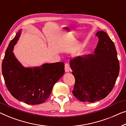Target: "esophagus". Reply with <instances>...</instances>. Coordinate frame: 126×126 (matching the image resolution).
Wrapping results in <instances>:
<instances>
[{
    "mask_svg": "<svg viewBox=\"0 0 126 126\" xmlns=\"http://www.w3.org/2000/svg\"><path fill=\"white\" fill-rule=\"evenodd\" d=\"M64 68H65V72H68L71 71L70 66H69V64L68 63H65V64Z\"/></svg>",
    "mask_w": 126,
    "mask_h": 126,
    "instance_id": "1",
    "label": "esophagus"
}]
</instances>
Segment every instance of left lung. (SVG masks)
Returning a JSON list of instances; mask_svg holds the SVG:
<instances>
[{
  "mask_svg": "<svg viewBox=\"0 0 126 126\" xmlns=\"http://www.w3.org/2000/svg\"><path fill=\"white\" fill-rule=\"evenodd\" d=\"M99 41L93 54L71 59L75 78L72 93L82 102H94L105 98L112 91L119 72V62L113 42L106 32L95 34Z\"/></svg>",
  "mask_w": 126,
  "mask_h": 126,
  "instance_id": "8db88e82",
  "label": "left lung"
}]
</instances>
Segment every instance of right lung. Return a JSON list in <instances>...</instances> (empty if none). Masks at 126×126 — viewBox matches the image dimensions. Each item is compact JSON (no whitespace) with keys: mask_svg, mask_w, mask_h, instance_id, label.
Masks as SVG:
<instances>
[{"mask_svg":"<svg viewBox=\"0 0 126 126\" xmlns=\"http://www.w3.org/2000/svg\"><path fill=\"white\" fill-rule=\"evenodd\" d=\"M21 32L20 30L16 33L5 51L1 65L4 79L8 91L18 101L28 105L42 104L49 97L54 84L63 75L64 63L24 67L12 52Z\"/></svg>","mask_w":126,"mask_h":126,"instance_id":"add662e5","label":"right lung"}]
</instances>
